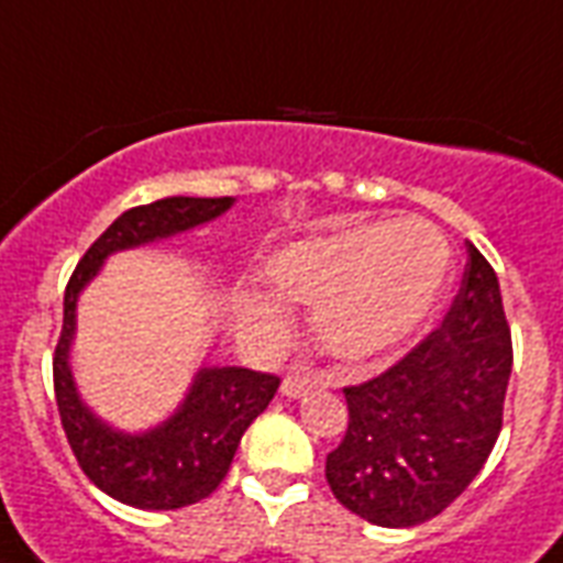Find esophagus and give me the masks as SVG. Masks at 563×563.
Instances as JSON below:
<instances>
[{"mask_svg":"<svg viewBox=\"0 0 563 563\" xmlns=\"http://www.w3.org/2000/svg\"><path fill=\"white\" fill-rule=\"evenodd\" d=\"M318 385H321V379L312 374H289L286 379H283L280 391L283 397H291V400H295V397H303V394L318 388Z\"/></svg>","mask_w":563,"mask_h":563,"instance_id":"34e87169","label":"esophagus"}]
</instances>
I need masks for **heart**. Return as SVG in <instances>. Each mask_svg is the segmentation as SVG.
I'll return each instance as SVG.
<instances>
[{
    "instance_id": "1",
    "label": "heart",
    "mask_w": 563,
    "mask_h": 563,
    "mask_svg": "<svg viewBox=\"0 0 563 563\" xmlns=\"http://www.w3.org/2000/svg\"><path fill=\"white\" fill-rule=\"evenodd\" d=\"M453 251L423 219L368 221L277 247L263 277L283 300L312 307V330L330 356L368 362L409 342L427 324L450 280ZM247 333L274 339L286 309L265 291L233 295Z\"/></svg>"
}]
</instances>
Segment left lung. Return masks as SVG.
<instances>
[{
    "label": "left lung",
    "mask_w": 563,
    "mask_h": 563,
    "mask_svg": "<svg viewBox=\"0 0 563 563\" xmlns=\"http://www.w3.org/2000/svg\"><path fill=\"white\" fill-rule=\"evenodd\" d=\"M511 360L497 274L467 242L444 324L394 368L344 388L351 420L327 455L335 499L385 529L441 515L497 444Z\"/></svg>",
    "instance_id": "1"
}]
</instances>
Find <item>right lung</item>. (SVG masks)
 <instances>
[{"label": "right lung", "mask_w": 563, "mask_h": 563, "mask_svg": "<svg viewBox=\"0 0 563 563\" xmlns=\"http://www.w3.org/2000/svg\"><path fill=\"white\" fill-rule=\"evenodd\" d=\"M236 198L172 195L122 212L90 245L64 295V330L55 347V397L66 441L90 482L143 511H172L210 497L228 476L245 429L265 411L280 379L236 365L195 371L184 400L157 427L125 432L84 402L73 374L78 298L110 256L178 236L230 210Z\"/></svg>", "instance_id": "obj_1"}]
</instances>
